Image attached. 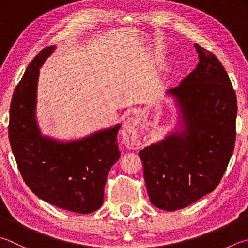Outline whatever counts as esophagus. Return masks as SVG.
I'll use <instances>...</instances> for the list:
<instances>
[{"label":"esophagus","mask_w":248,"mask_h":248,"mask_svg":"<svg viewBox=\"0 0 248 248\" xmlns=\"http://www.w3.org/2000/svg\"><path fill=\"white\" fill-rule=\"evenodd\" d=\"M143 116L140 114H134L126 120L123 127V136L128 143H139L140 133L142 130Z\"/></svg>","instance_id":"obj_1"}]
</instances>
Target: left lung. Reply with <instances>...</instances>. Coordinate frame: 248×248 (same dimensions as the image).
<instances>
[{
	"label": "left lung",
	"mask_w": 248,
	"mask_h": 248,
	"mask_svg": "<svg viewBox=\"0 0 248 248\" xmlns=\"http://www.w3.org/2000/svg\"><path fill=\"white\" fill-rule=\"evenodd\" d=\"M199 63L174 98L179 122L174 132L139 152L149 199L177 211L211 193L220 182L235 143L236 95L225 68L211 51L194 44Z\"/></svg>",
	"instance_id": "1"
}]
</instances>
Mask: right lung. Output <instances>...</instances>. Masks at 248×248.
Masks as SVG:
<instances>
[{"label":"right lung","mask_w":248,"mask_h":248,"mask_svg":"<svg viewBox=\"0 0 248 248\" xmlns=\"http://www.w3.org/2000/svg\"><path fill=\"white\" fill-rule=\"evenodd\" d=\"M56 46L40 51L14 92L8 137L18 168L36 197L78 214L97 211L104 203L105 185L119 160L121 125L76 140L63 141L41 133L36 121L40 68Z\"/></svg>","instance_id":"right-lung-1"}]
</instances>
